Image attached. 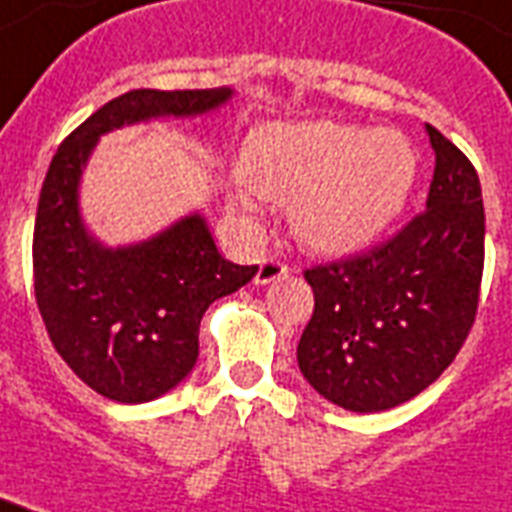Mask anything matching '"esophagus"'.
<instances>
[{
  "label": "esophagus",
  "instance_id": "1",
  "mask_svg": "<svg viewBox=\"0 0 512 512\" xmlns=\"http://www.w3.org/2000/svg\"><path fill=\"white\" fill-rule=\"evenodd\" d=\"M289 273V268L284 263H279V260H263L260 263V268H257V276H255V284H273V281L284 279Z\"/></svg>",
  "mask_w": 512,
  "mask_h": 512
}]
</instances>
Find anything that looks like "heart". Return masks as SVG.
<instances>
[{"label": "heart", "instance_id": "b5f03b06", "mask_svg": "<svg viewBox=\"0 0 512 512\" xmlns=\"http://www.w3.org/2000/svg\"><path fill=\"white\" fill-rule=\"evenodd\" d=\"M244 177L255 196L289 204V225L303 247L353 255L388 231L417 180L412 143L393 130L340 122L265 124L244 148ZM249 217V193H233Z\"/></svg>", "mask_w": 512, "mask_h": 512}]
</instances>
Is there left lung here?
Segmentation results:
<instances>
[{
	"instance_id": "1",
	"label": "left lung",
	"mask_w": 512,
	"mask_h": 512,
	"mask_svg": "<svg viewBox=\"0 0 512 512\" xmlns=\"http://www.w3.org/2000/svg\"><path fill=\"white\" fill-rule=\"evenodd\" d=\"M436 154L425 212L364 255L305 271L313 316L297 364L348 412L404 404L460 353L484 273V199L468 156L425 124Z\"/></svg>"
}]
</instances>
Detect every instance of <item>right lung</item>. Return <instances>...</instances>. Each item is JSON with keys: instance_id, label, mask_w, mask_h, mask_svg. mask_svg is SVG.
<instances>
[{"instance_id": "right-lung-1", "label": "right lung", "mask_w": 512, "mask_h": 512, "mask_svg": "<svg viewBox=\"0 0 512 512\" xmlns=\"http://www.w3.org/2000/svg\"><path fill=\"white\" fill-rule=\"evenodd\" d=\"M231 98V87L124 92L52 156L34 225L36 305L60 358L111 401L146 404L177 388L199 358L204 311L252 281L257 265L225 260L201 212L146 241L108 247L79 209L84 167L108 132L212 114Z\"/></svg>"}]
</instances>
